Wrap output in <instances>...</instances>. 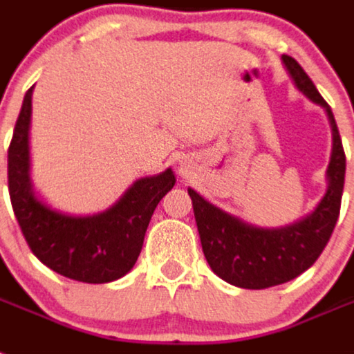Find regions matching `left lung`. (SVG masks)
Wrapping results in <instances>:
<instances>
[{"label":"left lung","instance_id":"8db88e82","mask_svg":"<svg viewBox=\"0 0 354 354\" xmlns=\"http://www.w3.org/2000/svg\"><path fill=\"white\" fill-rule=\"evenodd\" d=\"M294 84L330 118L333 151L328 167V190L305 219L281 228H258L226 214L189 189L203 253L221 279L241 288H269L297 278L321 257L340 214L346 153L330 104L322 100L305 69L288 55L281 57Z\"/></svg>","mask_w":354,"mask_h":354}]
</instances>
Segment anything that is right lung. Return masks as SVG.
Here are the masks:
<instances>
[{"label": "right lung", "mask_w": 354, "mask_h": 354, "mask_svg": "<svg viewBox=\"0 0 354 354\" xmlns=\"http://www.w3.org/2000/svg\"><path fill=\"white\" fill-rule=\"evenodd\" d=\"M32 94L33 87L24 96L8 147V192L21 232L32 253L58 274L84 283L122 278L137 262L153 212L176 178L171 169L140 178L101 214L75 217L51 210L30 180Z\"/></svg>", "instance_id": "obj_1"}]
</instances>
